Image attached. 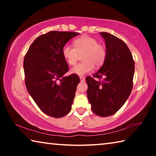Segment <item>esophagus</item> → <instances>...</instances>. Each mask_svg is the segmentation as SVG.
<instances>
[{
	"mask_svg": "<svg viewBox=\"0 0 156 156\" xmlns=\"http://www.w3.org/2000/svg\"><path fill=\"white\" fill-rule=\"evenodd\" d=\"M80 80L81 82H84V80H85V78H84L83 76H80Z\"/></svg>",
	"mask_w": 156,
	"mask_h": 156,
	"instance_id": "obj_1",
	"label": "esophagus"
}]
</instances>
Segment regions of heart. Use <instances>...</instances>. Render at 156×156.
Segmentation results:
<instances>
[{"label":"heart","instance_id":"obj_1","mask_svg":"<svg viewBox=\"0 0 156 156\" xmlns=\"http://www.w3.org/2000/svg\"><path fill=\"white\" fill-rule=\"evenodd\" d=\"M74 48L65 44L62 49V55L69 65H73L77 61L79 55H82L83 62L72 67L70 73L78 76H83L90 72L94 65L98 67L103 64L107 56L105 47L98 43L93 37L83 36L73 41Z\"/></svg>","mask_w":156,"mask_h":156}]
</instances>
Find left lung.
Segmentation results:
<instances>
[{"instance_id":"1","label":"left lung","mask_w":156,"mask_h":156,"mask_svg":"<svg viewBox=\"0 0 156 156\" xmlns=\"http://www.w3.org/2000/svg\"><path fill=\"white\" fill-rule=\"evenodd\" d=\"M105 40L107 56L94 77L87 76V98L93 112L101 117L114 114L125 103L133 87L135 62L129 47L117 37L100 32Z\"/></svg>"}]
</instances>
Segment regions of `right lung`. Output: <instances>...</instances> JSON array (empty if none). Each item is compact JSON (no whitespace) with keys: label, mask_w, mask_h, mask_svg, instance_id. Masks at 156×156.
I'll return each mask as SVG.
<instances>
[{"label":"right lung","mask_w":156,"mask_h":156,"mask_svg":"<svg viewBox=\"0 0 156 156\" xmlns=\"http://www.w3.org/2000/svg\"><path fill=\"white\" fill-rule=\"evenodd\" d=\"M78 35L72 31H49L36 38L25 56L26 87L42 112L51 117H63L72 109L80 78L76 74L63 76L69 67L62 49Z\"/></svg>","instance_id":"add662e5"}]
</instances>
